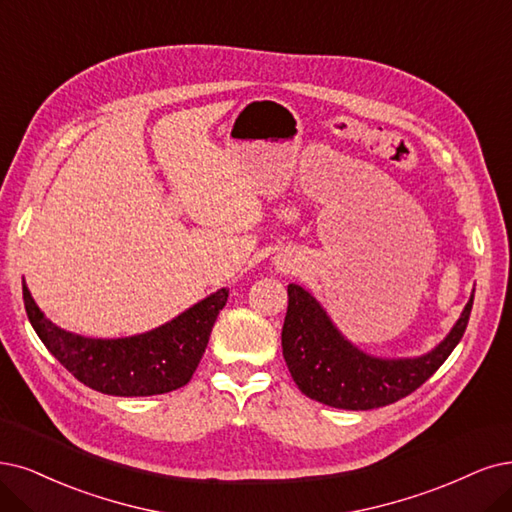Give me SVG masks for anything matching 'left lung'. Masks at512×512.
Wrapping results in <instances>:
<instances>
[{"mask_svg": "<svg viewBox=\"0 0 512 512\" xmlns=\"http://www.w3.org/2000/svg\"><path fill=\"white\" fill-rule=\"evenodd\" d=\"M287 291L289 308L282 325V356L293 382L310 399L350 411L386 407L418 390L460 344L475 299L470 295L458 323L428 354L377 358L352 346L304 287L289 285Z\"/></svg>", "mask_w": 512, "mask_h": 512, "instance_id": "left-lung-1", "label": "left lung"}]
</instances>
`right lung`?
Here are the masks:
<instances>
[{
	"mask_svg": "<svg viewBox=\"0 0 512 512\" xmlns=\"http://www.w3.org/2000/svg\"><path fill=\"white\" fill-rule=\"evenodd\" d=\"M227 293L219 289L154 331L122 339H92L50 323L23 278L29 323L48 352L75 380L111 396L164 394L192 380Z\"/></svg>",
	"mask_w": 512,
	"mask_h": 512,
	"instance_id": "add662e5",
	"label": "right lung"
}]
</instances>
